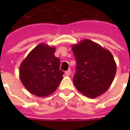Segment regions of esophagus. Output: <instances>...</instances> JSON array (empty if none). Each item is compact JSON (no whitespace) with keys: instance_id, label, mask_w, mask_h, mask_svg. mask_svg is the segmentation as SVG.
<instances>
[{"instance_id":"1","label":"esophagus","mask_w":130,"mask_h":130,"mask_svg":"<svg viewBox=\"0 0 130 130\" xmlns=\"http://www.w3.org/2000/svg\"><path fill=\"white\" fill-rule=\"evenodd\" d=\"M65 73H66V75H67V76H69V75H70L71 70H68L66 71V72H65Z\"/></svg>"}]
</instances>
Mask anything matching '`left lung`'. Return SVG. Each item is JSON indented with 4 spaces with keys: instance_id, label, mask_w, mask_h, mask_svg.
I'll use <instances>...</instances> for the list:
<instances>
[{
    "instance_id": "1",
    "label": "left lung",
    "mask_w": 130,
    "mask_h": 130,
    "mask_svg": "<svg viewBox=\"0 0 130 130\" xmlns=\"http://www.w3.org/2000/svg\"><path fill=\"white\" fill-rule=\"evenodd\" d=\"M77 66L73 84L83 94L95 98L108 90L115 76L117 64L109 50L89 40L72 47Z\"/></svg>"
}]
</instances>
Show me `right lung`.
<instances>
[{"instance_id": "1", "label": "right lung", "mask_w": 130, "mask_h": 130, "mask_svg": "<svg viewBox=\"0 0 130 130\" xmlns=\"http://www.w3.org/2000/svg\"><path fill=\"white\" fill-rule=\"evenodd\" d=\"M55 46L40 43L21 64V81L31 94L46 97L58 88L64 72L60 70V61L55 56Z\"/></svg>"}]
</instances>
